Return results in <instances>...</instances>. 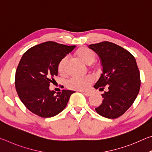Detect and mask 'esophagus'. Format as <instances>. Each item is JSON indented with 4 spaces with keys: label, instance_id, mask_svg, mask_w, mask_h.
Masks as SVG:
<instances>
[{
    "label": "esophagus",
    "instance_id": "1",
    "mask_svg": "<svg viewBox=\"0 0 152 152\" xmlns=\"http://www.w3.org/2000/svg\"><path fill=\"white\" fill-rule=\"evenodd\" d=\"M81 92L84 95V96H91V93H90V92H82V91H81Z\"/></svg>",
    "mask_w": 152,
    "mask_h": 152
}]
</instances>
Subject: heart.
<instances>
[{
	"instance_id": "b5f03b06",
	"label": "heart",
	"mask_w": 152,
	"mask_h": 152,
	"mask_svg": "<svg viewBox=\"0 0 152 152\" xmlns=\"http://www.w3.org/2000/svg\"><path fill=\"white\" fill-rule=\"evenodd\" d=\"M76 55L86 64H92L95 60V53L90 49L86 47H81L76 51ZM66 58H64L60 61L58 66V72L60 74L64 72ZM92 82V78L90 76L84 77H72L67 82V86L70 89L84 91L88 88Z\"/></svg>"
}]
</instances>
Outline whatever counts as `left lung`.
Masks as SVG:
<instances>
[{
    "instance_id": "1",
    "label": "left lung",
    "mask_w": 152,
    "mask_h": 152,
    "mask_svg": "<svg viewBox=\"0 0 152 152\" xmlns=\"http://www.w3.org/2000/svg\"><path fill=\"white\" fill-rule=\"evenodd\" d=\"M97 53L101 61L102 74L94 87L109 91L102 94V104L95 109L97 113L108 119H115L127 111L140 92V74L133 56L115 43L102 42L88 45Z\"/></svg>"
}]
</instances>
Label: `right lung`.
Masks as SVG:
<instances>
[{
	"label": "right lung",
	"mask_w": 152,
	"mask_h": 152,
	"mask_svg": "<svg viewBox=\"0 0 152 152\" xmlns=\"http://www.w3.org/2000/svg\"><path fill=\"white\" fill-rule=\"evenodd\" d=\"M76 45L46 42L24 53L15 74V88L21 102L31 112L41 117L56 116L65 109L72 94L68 90L51 91L50 84L58 76L60 61Z\"/></svg>",
	"instance_id": "obj_1"
}]
</instances>
